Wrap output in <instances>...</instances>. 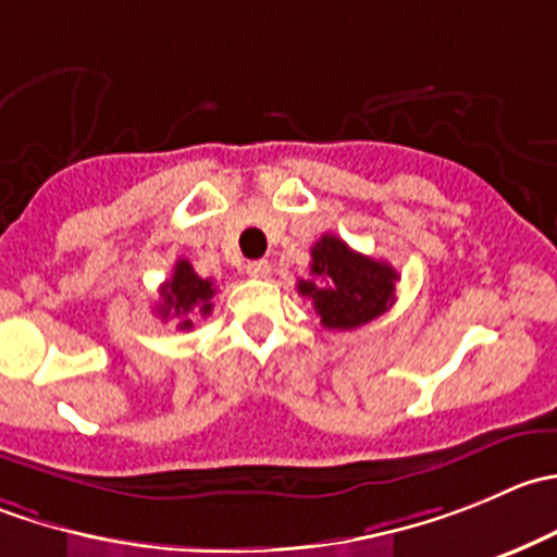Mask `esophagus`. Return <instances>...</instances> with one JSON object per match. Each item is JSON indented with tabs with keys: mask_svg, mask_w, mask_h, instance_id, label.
Instances as JSON below:
<instances>
[{
	"mask_svg": "<svg viewBox=\"0 0 557 557\" xmlns=\"http://www.w3.org/2000/svg\"><path fill=\"white\" fill-rule=\"evenodd\" d=\"M247 274H250V277H256V280L269 277V274H272V263H269V261H250V263H247Z\"/></svg>",
	"mask_w": 557,
	"mask_h": 557,
	"instance_id": "obj_1",
	"label": "esophagus"
}]
</instances>
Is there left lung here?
Masks as SVG:
<instances>
[{
	"label": "left lung",
	"instance_id": "8db88e82",
	"mask_svg": "<svg viewBox=\"0 0 557 557\" xmlns=\"http://www.w3.org/2000/svg\"><path fill=\"white\" fill-rule=\"evenodd\" d=\"M310 256V280H299L296 290L312 299L326 329L348 332L392 307L397 272L388 263L350 250L332 234L321 236Z\"/></svg>",
	"mask_w": 557,
	"mask_h": 557
}]
</instances>
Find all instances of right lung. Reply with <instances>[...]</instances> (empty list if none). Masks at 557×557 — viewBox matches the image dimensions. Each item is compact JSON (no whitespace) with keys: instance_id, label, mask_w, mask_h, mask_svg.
Masks as SVG:
<instances>
[{"instance_id":"add662e5","label":"right lung","mask_w":557,"mask_h":557,"mask_svg":"<svg viewBox=\"0 0 557 557\" xmlns=\"http://www.w3.org/2000/svg\"><path fill=\"white\" fill-rule=\"evenodd\" d=\"M212 296H214V280L198 277L196 269L190 267V261H176L174 274L171 280H165L160 285V305L154 307L163 321L174 318L176 329L182 332H190L193 318L201 315L207 318L212 312Z\"/></svg>"}]
</instances>
